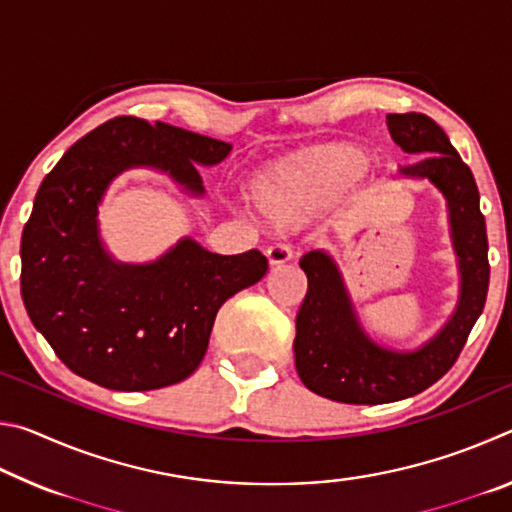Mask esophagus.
<instances>
[{
    "label": "esophagus",
    "mask_w": 512,
    "mask_h": 512,
    "mask_svg": "<svg viewBox=\"0 0 512 512\" xmlns=\"http://www.w3.org/2000/svg\"><path fill=\"white\" fill-rule=\"evenodd\" d=\"M266 257H268V264H271V266L287 264V262H291V259H293V248L289 244H284V241H280V244L268 246Z\"/></svg>",
    "instance_id": "obj_1"
}]
</instances>
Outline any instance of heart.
<instances>
[{
    "label": "heart",
    "mask_w": 512,
    "mask_h": 512,
    "mask_svg": "<svg viewBox=\"0 0 512 512\" xmlns=\"http://www.w3.org/2000/svg\"><path fill=\"white\" fill-rule=\"evenodd\" d=\"M366 167L368 153L359 146L323 144L268 167L250 189L268 216L289 223L336 201Z\"/></svg>",
    "instance_id": "1"
}]
</instances>
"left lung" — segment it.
<instances>
[{
    "label": "left lung",
    "instance_id": "1",
    "mask_svg": "<svg viewBox=\"0 0 512 512\" xmlns=\"http://www.w3.org/2000/svg\"><path fill=\"white\" fill-rule=\"evenodd\" d=\"M386 124L395 144L420 158L402 167V176L427 178L447 198L461 300L436 339L415 352H393L361 329L332 257L323 250L302 255L309 289L296 318V370L309 391L345 404L397 402L427 391L456 363L488 296V235L470 167L422 112L388 115Z\"/></svg>",
    "mask_w": 512,
    "mask_h": 512
}]
</instances>
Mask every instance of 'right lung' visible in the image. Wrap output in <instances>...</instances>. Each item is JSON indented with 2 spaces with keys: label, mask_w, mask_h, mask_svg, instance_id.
I'll use <instances>...</instances> for the list:
<instances>
[{
  "label": "right lung",
  "mask_w": 512,
  "mask_h": 512,
  "mask_svg": "<svg viewBox=\"0 0 512 512\" xmlns=\"http://www.w3.org/2000/svg\"><path fill=\"white\" fill-rule=\"evenodd\" d=\"M228 142L185 128L115 117L81 137L51 169L22 232L20 291L56 357L110 391H155L201 366L221 305L268 271L259 250L216 255L183 239L146 266L103 250L97 205L124 169L158 167L203 194L196 164H216Z\"/></svg>",
  "instance_id": "1"
}]
</instances>
